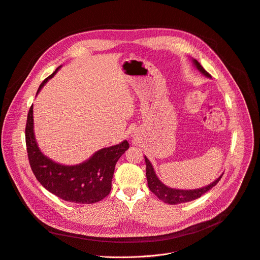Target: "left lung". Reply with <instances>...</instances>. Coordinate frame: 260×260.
<instances>
[{"instance_id":"8db88e82","label":"left lung","mask_w":260,"mask_h":260,"mask_svg":"<svg viewBox=\"0 0 260 260\" xmlns=\"http://www.w3.org/2000/svg\"><path fill=\"white\" fill-rule=\"evenodd\" d=\"M191 60L199 72H201L206 77L211 78V75L205 70V69L200 64V62L197 59L191 58ZM144 159H145V163H146V178H147L148 188L150 189V191L152 193H154L158 197V199H160L161 201H163L164 203L169 204V205H177V204H181V203L191 202L193 200L201 198L204 193H206L208 190H210L212 187H214L223 175V172H222V174L215 181H213L209 185L201 187V188H197V189L170 188V187L166 186L165 184H163L160 181V179L158 178V176L155 175L154 168H153L152 164L150 163V161L147 159L146 155H144Z\"/></svg>"}]
</instances>
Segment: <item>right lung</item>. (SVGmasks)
Instances as JSON below:
<instances>
[{
  "label": "right lung",
  "mask_w": 260,
  "mask_h": 260,
  "mask_svg": "<svg viewBox=\"0 0 260 260\" xmlns=\"http://www.w3.org/2000/svg\"><path fill=\"white\" fill-rule=\"evenodd\" d=\"M61 66L47 77L37 95ZM26 145L31 169L38 181L51 193L59 199L77 204H93L109 196L115 165L129 147L126 140L94 152L79 164L64 165L50 159L40 149L34 135L33 106H31L26 124Z\"/></svg>",
  "instance_id": "right-lung-1"
}]
</instances>
